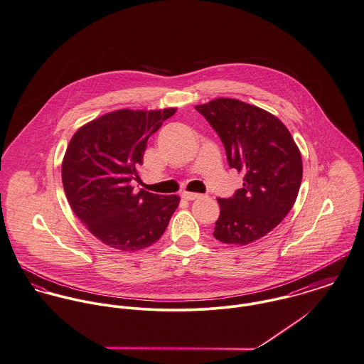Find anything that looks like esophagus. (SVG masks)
<instances>
[{
  "label": "esophagus",
  "mask_w": 364,
  "mask_h": 364,
  "mask_svg": "<svg viewBox=\"0 0 364 364\" xmlns=\"http://www.w3.org/2000/svg\"><path fill=\"white\" fill-rule=\"evenodd\" d=\"M182 198H185V200H196V198H201V195L193 193V192H183Z\"/></svg>",
  "instance_id": "34e87169"
}]
</instances>
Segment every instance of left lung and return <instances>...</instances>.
I'll list each match as a JSON object with an SVG mask.
<instances>
[{
	"label": "left lung",
	"instance_id": "left-lung-1",
	"mask_svg": "<svg viewBox=\"0 0 364 364\" xmlns=\"http://www.w3.org/2000/svg\"><path fill=\"white\" fill-rule=\"evenodd\" d=\"M218 133L231 168L243 172V188L217 198L214 237L249 245L272 231L291 211L303 175L301 156L287 127L264 109L235 99L196 105Z\"/></svg>",
	"mask_w": 364,
	"mask_h": 364
}]
</instances>
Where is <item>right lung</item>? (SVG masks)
Segmentation results:
<instances>
[{
  "mask_svg": "<svg viewBox=\"0 0 364 364\" xmlns=\"http://www.w3.org/2000/svg\"><path fill=\"white\" fill-rule=\"evenodd\" d=\"M176 108L118 109L83 125L68 144L63 185L72 211L102 243L136 252L156 243L176 210V195L140 189L139 168L147 140Z\"/></svg>",
  "mask_w": 364,
  "mask_h": 364,
  "instance_id": "1",
  "label": "right lung"
}]
</instances>
